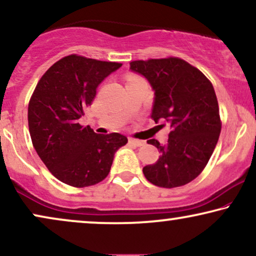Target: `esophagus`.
<instances>
[{
    "label": "esophagus",
    "instance_id": "esophagus-1",
    "mask_svg": "<svg viewBox=\"0 0 256 256\" xmlns=\"http://www.w3.org/2000/svg\"><path fill=\"white\" fill-rule=\"evenodd\" d=\"M128 143L134 144V146H143L145 144L144 140H140V139H136V138H128Z\"/></svg>",
    "mask_w": 256,
    "mask_h": 256
}]
</instances>
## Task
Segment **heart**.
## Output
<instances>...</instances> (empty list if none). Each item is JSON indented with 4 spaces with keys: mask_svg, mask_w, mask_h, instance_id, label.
<instances>
[{
    "mask_svg": "<svg viewBox=\"0 0 256 256\" xmlns=\"http://www.w3.org/2000/svg\"><path fill=\"white\" fill-rule=\"evenodd\" d=\"M128 78H134V76H128Z\"/></svg>",
    "mask_w": 256,
    "mask_h": 256,
    "instance_id": "heart-1",
    "label": "heart"
}]
</instances>
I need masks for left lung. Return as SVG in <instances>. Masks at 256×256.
Here are the masks:
<instances>
[{
	"mask_svg": "<svg viewBox=\"0 0 256 256\" xmlns=\"http://www.w3.org/2000/svg\"><path fill=\"white\" fill-rule=\"evenodd\" d=\"M130 70L146 78L154 90L151 118L156 122L166 119L171 130L166 145L148 140L160 156L143 168L145 178L169 189L186 186L208 164L221 132L212 84L198 68L174 56L131 61Z\"/></svg>",
	"mask_w": 256,
	"mask_h": 256,
	"instance_id": "obj_1",
	"label": "left lung"
}]
</instances>
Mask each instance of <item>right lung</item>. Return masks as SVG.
<instances>
[{"mask_svg": "<svg viewBox=\"0 0 256 256\" xmlns=\"http://www.w3.org/2000/svg\"><path fill=\"white\" fill-rule=\"evenodd\" d=\"M122 66L70 54L38 80L28 104V126L38 157L64 184L85 188L106 178L114 152L128 143L117 132L98 134L79 124L99 84Z\"/></svg>", "mask_w": 256, "mask_h": 256, "instance_id": "1", "label": "right lung"}]
</instances>
